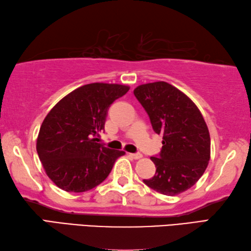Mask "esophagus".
I'll use <instances>...</instances> for the list:
<instances>
[{
    "label": "esophagus",
    "instance_id": "1",
    "mask_svg": "<svg viewBox=\"0 0 251 251\" xmlns=\"http://www.w3.org/2000/svg\"><path fill=\"white\" fill-rule=\"evenodd\" d=\"M129 156L135 160H138V159L142 158V154L141 153H129Z\"/></svg>",
    "mask_w": 251,
    "mask_h": 251
}]
</instances>
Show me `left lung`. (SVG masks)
I'll list each match as a JSON object with an SVG mask.
<instances>
[{
	"label": "left lung",
	"mask_w": 251,
	"mask_h": 251,
	"mask_svg": "<svg viewBox=\"0 0 251 251\" xmlns=\"http://www.w3.org/2000/svg\"><path fill=\"white\" fill-rule=\"evenodd\" d=\"M134 95L148 113L152 128L163 135L155 174L144 183L166 196H176L197 183L210 160V134L197 105L165 81L140 85Z\"/></svg>",
	"instance_id": "left-lung-1"
}]
</instances>
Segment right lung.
Masks as SVG:
<instances>
[{
    "label": "right lung",
    "mask_w": 251,
    "mask_h": 251,
    "mask_svg": "<svg viewBox=\"0 0 251 251\" xmlns=\"http://www.w3.org/2000/svg\"><path fill=\"white\" fill-rule=\"evenodd\" d=\"M129 90L117 83L93 82L77 88L48 113L39 131L37 152L54 184L68 193H83L101 184L124 151L99 144L107 111Z\"/></svg>",
    "instance_id": "add662e5"
}]
</instances>
